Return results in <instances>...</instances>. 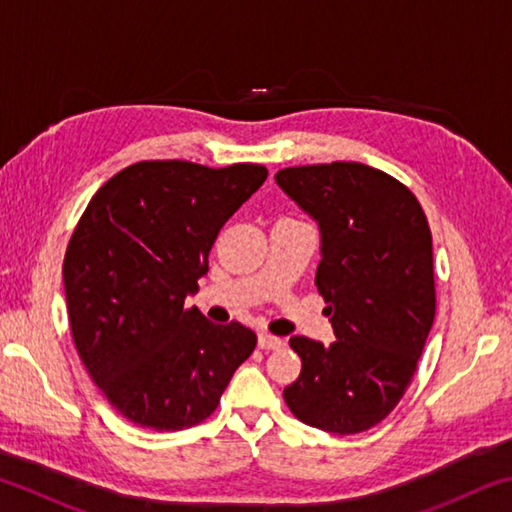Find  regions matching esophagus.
I'll return each mask as SVG.
<instances>
[{
    "mask_svg": "<svg viewBox=\"0 0 512 512\" xmlns=\"http://www.w3.org/2000/svg\"><path fill=\"white\" fill-rule=\"evenodd\" d=\"M257 343H259V348H262V350H277V348H282V345H284V341L280 339V336H273V334H268V332L259 334Z\"/></svg>",
    "mask_w": 512,
    "mask_h": 512,
    "instance_id": "34e87169",
    "label": "esophagus"
}]
</instances>
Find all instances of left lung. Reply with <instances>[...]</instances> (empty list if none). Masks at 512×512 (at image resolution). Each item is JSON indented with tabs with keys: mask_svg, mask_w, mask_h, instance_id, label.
<instances>
[{
	"mask_svg": "<svg viewBox=\"0 0 512 512\" xmlns=\"http://www.w3.org/2000/svg\"><path fill=\"white\" fill-rule=\"evenodd\" d=\"M320 225L316 287L336 341L291 336L300 377L291 413L329 433H361L391 413L418 370L436 316L429 221L400 180L361 162L275 173Z\"/></svg>",
	"mask_w": 512,
	"mask_h": 512,
	"instance_id": "1",
	"label": "left lung"
}]
</instances>
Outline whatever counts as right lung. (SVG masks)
I'll return each instance as SVG.
<instances>
[{
    "mask_svg": "<svg viewBox=\"0 0 512 512\" xmlns=\"http://www.w3.org/2000/svg\"><path fill=\"white\" fill-rule=\"evenodd\" d=\"M262 164L212 169L144 160L115 173L85 207L63 262L76 352L126 420L180 431L210 418L253 329L185 307L223 223L266 180Z\"/></svg>",
    "mask_w": 512,
    "mask_h": 512,
    "instance_id": "obj_1",
    "label": "right lung"
}]
</instances>
